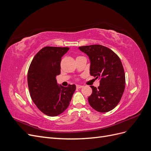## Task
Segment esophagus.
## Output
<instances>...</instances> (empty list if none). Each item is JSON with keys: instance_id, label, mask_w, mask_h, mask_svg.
<instances>
[{"instance_id": "esophagus-1", "label": "esophagus", "mask_w": 151, "mask_h": 151, "mask_svg": "<svg viewBox=\"0 0 151 151\" xmlns=\"http://www.w3.org/2000/svg\"><path fill=\"white\" fill-rule=\"evenodd\" d=\"M83 86H81V85H77L76 86V88H77V89H80V88H83Z\"/></svg>"}]
</instances>
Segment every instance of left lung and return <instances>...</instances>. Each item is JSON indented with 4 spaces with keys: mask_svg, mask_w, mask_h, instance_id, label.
Wrapping results in <instances>:
<instances>
[{
    "mask_svg": "<svg viewBox=\"0 0 151 151\" xmlns=\"http://www.w3.org/2000/svg\"><path fill=\"white\" fill-rule=\"evenodd\" d=\"M89 58L90 74L100 78L98 88L91 86L93 93L88 98L96 111L105 113L119 103L125 87L124 69L120 58L109 48L100 45L79 47Z\"/></svg>",
    "mask_w": 151,
    "mask_h": 151,
    "instance_id": "left-lung-1",
    "label": "left lung"
}]
</instances>
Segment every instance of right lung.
Instances as JSON below:
<instances>
[{
  "label": "right lung",
  "mask_w": 151,
  "mask_h": 151,
  "mask_svg": "<svg viewBox=\"0 0 151 151\" xmlns=\"http://www.w3.org/2000/svg\"><path fill=\"white\" fill-rule=\"evenodd\" d=\"M68 47H45L36 54L29 67L28 84L31 98L40 110L50 116L62 113L68 106L76 86L57 84L62 57Z\"/></svg>",
  "instance_id": "1"
}]
</instances>
